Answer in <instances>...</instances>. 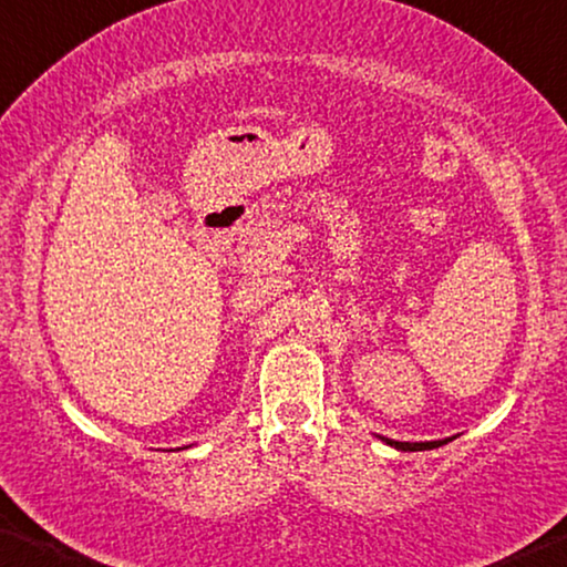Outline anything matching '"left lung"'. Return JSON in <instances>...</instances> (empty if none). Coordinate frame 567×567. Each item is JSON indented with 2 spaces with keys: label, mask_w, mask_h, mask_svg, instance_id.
<instances>
[{
  "label": "left lung",
  "mask_w": 567,
  "mask_h": 567,
  "mask_svg": "<svg viewBox=\"0 0 567 567\" xmlns=\"http://www.w3.org/2000/svg\"><path fill=\"white\" fill-rule=\"evenodd\" d=\"M379 437H382V435H379ZM453 437H445V441H425V443H402V441H392V437H382V441L386 445L396 447V451H412V453H415V451H433V447H441L445 443H451Z\"/></svg>",
  "instance_id": "obj_1"
}]
</instances>
